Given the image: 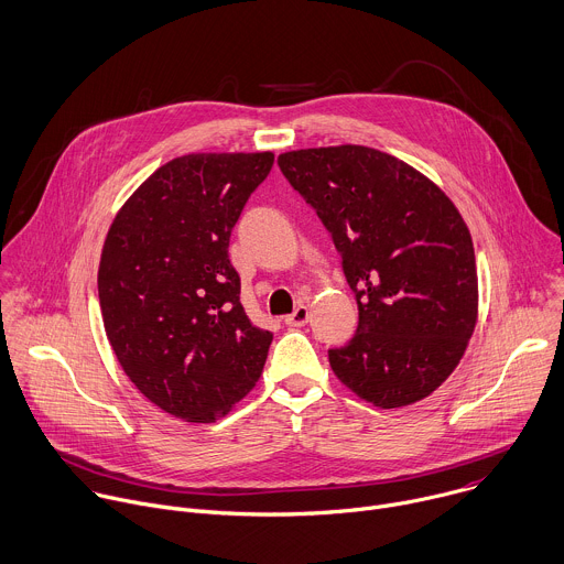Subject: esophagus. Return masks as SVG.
Returning a JSON list of instances; mask_svg holds the SVG:
<instances>
[{
	"instance_id": "obj_1",
	"label": "esophagus",
	"mask_w": 564,
	"mask_h": 564,
	"mask_svg": "<svg viewBox=\"0 0 564 564\" xmlns=\"http://www.w3.org/2000/svg\"><path fill=\"white\" fill-rule=\"evenodd\" d=\"M310 321V310L305 305H296L290 316H285V325L290 327H303Z\"/></svg>"
}]
</instances>
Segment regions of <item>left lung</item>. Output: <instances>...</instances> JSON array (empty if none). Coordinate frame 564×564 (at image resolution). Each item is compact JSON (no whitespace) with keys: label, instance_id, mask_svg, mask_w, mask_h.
I'll return each instance as SVG.
<instances>
[{"label":"left lung","instance_id":"1","mask_svg":"<svg viewBox=\"0 0 564 564\" xmlns=\"http://www.w3.org/2000/svg\"><path fill=\"white\" fill-rule=\"evenodd\" d=\"M332 235L356 296L351 340L327 351L340 383L377 408L430 397L460 362L478 316L471 235L436 183L365 145L279 154Z\"/></svg>","mask_w":564,"mask_h":564}]
</instances>
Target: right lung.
<instances>
[{
  "label": "right lung",
  "instance_id": "add662e5",
  "mask_svg": "<svg viewBox=\"0 0 564 564\" xmlns=\"http://www.w3.org/2000/svg\"><path fill=\"white\" fill-rule=\"evenodd\" d=\"M272 163V152L172 159L108 230L97 276L106 336L137 390L185 423L226 416L263 371L272 332L248 318L228 248Z\"/></svg>",
  "mask_w": 564,
  "mask_h": 564
}]
</instances>
